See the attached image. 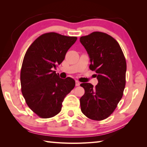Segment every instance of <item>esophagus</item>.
<instances>
[{"label":"esophagus","mask_w":147,"mask_h":147,"mask_svg":"<svg viewBox=\"0 0 147 147\" xmlns=\"http://www.w3.org/2000/svg\"><path fill=\"white\" fill-rule=\"evenodd\" d=\"M80 83L78 82V81H76V86H80Z\"/></svg>","instance_id":"obj_1"}]
</instances>
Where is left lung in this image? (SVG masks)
I'll use <instances>...</instances> for the list:
<instances>
[{
	"label": "left lung",
	"instance_id": "1",
	"mask_svg": "<svg viewBox=\"0 0 147 147\" xmlns=\"http://www.w3.org/2000/svg\"><path fill=\"white\" fill-rule=\"evenodd\" d=\"M90 57V69L95 71L98 84L82 83V112L92 120L108 117L123 96L126 85V62L118 42L105 33L95 32L80 39Z\"/></svg>",
	"mask_w": 147,
	"mask_h": 147
}]
</instances>
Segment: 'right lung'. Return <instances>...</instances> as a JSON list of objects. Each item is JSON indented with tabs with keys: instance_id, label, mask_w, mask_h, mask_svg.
<instances>
[{
	"instance_id": "add662e5",
	"label": "right lung",
	"mask_w": 147,
	"mask_h": 147,
	"mask_svg": "<svg viewBox=\"0 0 147 147\" xmlns=\"http://www.w3.org/2000/svg\"><path fill=\"white\" fill-rule=\"evenodd\" d=\"M77 40L57 33L43 34L30 46L22 64L21 92L28 106L42 118L55 116L64 98L75 86L71 78H59L54 69L64 61Z\"/></svg>"
}]
</instances>
